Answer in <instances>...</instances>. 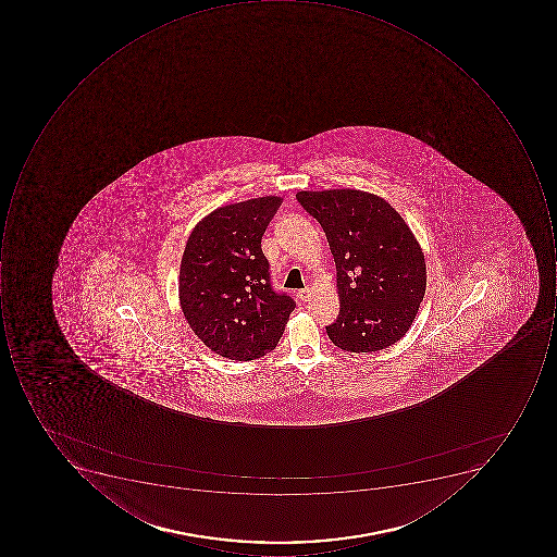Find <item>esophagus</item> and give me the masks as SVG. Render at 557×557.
<instances>
[{"label": "esophagus", "instance_id": "1", "mask_svg": "<svg viewBox=\"0 0 557 557\" xmlns=\"http://www.w3.org/2000/svg\"><path fill=\"white\" fill-rule=\"evenodd\" d=\"M296 296H298L299 301L306 302L311 298V292H309L308 287H305V289H299Z\"/></svg>", "mask_w": 557, "mask_h": 557}]
</instances>
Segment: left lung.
<instances>
[{"label":"left lung","mask_w":557,"mask_h":557,"mask_svg":"<svg viewBox=\"0 0 557 557\" xmlns=\"http://www.w3.org/2000/svg\"><path fill=\"white\" fill-rule=\"evenodd\" d=\"M336 264L339 314L326 333L338 348L379 351L405 336L426 287L425 258L404 218L375 194L301 190Z\"/></svg>","instance_id":"obj_1"}]
</instances>
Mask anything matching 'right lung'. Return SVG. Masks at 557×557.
<instances>
[{
  "mask_svg": "<svg viewBox=\"0 0 557 557\" xmlns=\"http://www.w3.org/2000/svg\"><path fill=\"white\" fill-rule=\"evenodd\" d=\"M281 202L265 196L215 209L194 227L182 256V313L200 342L230 360L276 348L296 308L292 296L274 292L261 249Z\"/></svg>",
  "mask_w": 557,
  "mask_h": 557,
  "instance_id": "obj_1",
  "label": "right lung"
}]
</instances>
